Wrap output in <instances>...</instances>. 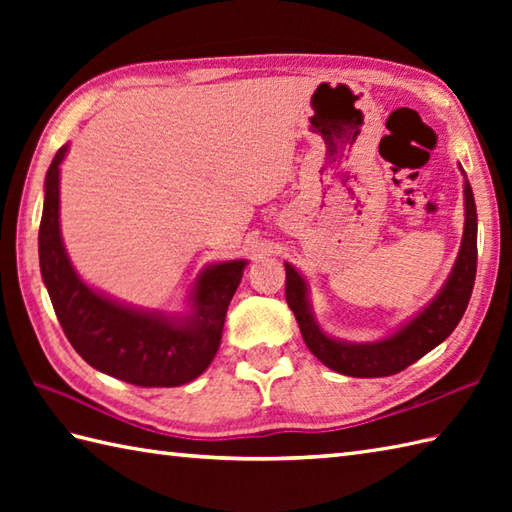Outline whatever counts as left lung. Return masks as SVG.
Here are the masks:
<instances>
[{
    "instance_id": "8db88e82",
    "label": "left lung",
    "mask_w": 512,
    "mask_h": 512,
    "mask_svg": "<svg viewBox=\"0 0 512 512\" xmlns=\"http://www.w3.org/2000/svg\"><path fill=\"white\" fill-rule=\"evenodd\" d=\"M462 169V167H460ZM464 173V171H462ZM466 178V173H464ZM286 301L295 312L299 330L308 350L334 372L354 378H380L398 374L438 347L460 323L469 306L477 270V211L469 180H464V235L455 266L447 284L427 308L407 321L398 332L374 343H347L332 339L314 321L308 301V284L288 262Z\"/></svg>"
}]
</instances>
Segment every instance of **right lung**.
<instances>
[{
    "mask_svg": "<svg viewBox=\"0 0 512 512\" xmlns=\"http://www.w3.org/2000/svg\"><path fill=\"white\" fill-rule=\"evenodd\" d=\"M63 145L46 173L39 226V266L68 341L85 363L138 387H178L211 365L222 341L228 303L242 281L246 259L206 266L189 295L191 312L167 317L123 306L76 275L59 226V165Z\"/></svg>",
    "mask_w": 512,
    "mask_h": 512,
    "instance_id": "obj_1",
    "label": "right lung"
}]
</instances>
